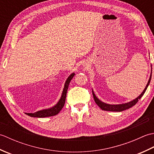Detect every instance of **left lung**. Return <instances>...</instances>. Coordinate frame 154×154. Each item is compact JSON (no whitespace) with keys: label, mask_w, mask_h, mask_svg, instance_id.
Here are the masks:
<instances>
[{"label":"left lung","mask_w":154,"mask_h":154,"mask_svg":"<svg viewBox=\"0 0 154 154\" xmlns=\"http://www.w3.org/2000/svg\"><path fill=\"white\" fill-rule=\"evenodd\" d=\"M152 69H151V73H150V76L149 78L148 82V83H147L145 89H143V91H142V93L140 94L138 97H136L135 99H133L132 100L130 101V102L122 103V104H108L106 103H104V102H103V101H101L99 99V98H98L95 95V94H94V91L92 89V92H93L94 100V101H95V103L97 105L99 106L103 110L113 111V112H122V111H123V110L128 109H130V108L133 106L134 105H135V104L138 103V101L140 99H141L143 95V94L145 93L147 88H148L149 84L150 83V81H151V79H152Z\"/></svg>","instance_id":"left-lung-1"}]
</instances>
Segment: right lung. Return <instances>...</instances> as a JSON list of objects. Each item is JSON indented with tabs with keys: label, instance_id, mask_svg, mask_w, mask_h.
Masks as SVG:
<instances>
[{
	"label": "right lung",
	"instance_id": "right-lung-1",
	"mask_svg": "<svg viewBox=\"0 0 154 154\" xmlns=\"http://www.w3.org/2000/svg\"><path fill=\"white\" fill-rule=\"evenodd\" d=\"M75 73H72L69 76L67 77L64 84V87L63 91H62L61 95L60 100H58V102L55 104L54 106H51L50 108H48V109H42L41 110L37 111V112H34V113H26L27 115L30 116L31 117H35V118H45V117H49V116H55L59 112H60V110L62 109V108L63 107L65 103V99H66V94H67V91L68 89L69 85L72 78L74 77Z\"/></svg>",
	"mask_w": 154,
	"mask_h": 154
}]
</instances>
